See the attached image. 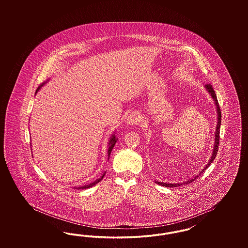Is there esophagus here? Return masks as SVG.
Listing matches in <instances>:
<instances>
[{"mask_svg":"<svg viewBox=\"0 0 248 248\" xmlns=\"http://www.w3.org/2000/svg\"><path fill=\"white\" fill-rule=\"evenodd\" d=\"M140 120V115L139 112L137 111H133L129 114V116L126 119V123L128 125H134L136 124H138Z\"/></svg>","mask_w":248,"mask_h":248,"instance_id":"34e87169","label":"esophagus"}]
</instances>
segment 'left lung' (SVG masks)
Segmentation results:
<instances>
[{"label":"left lung","mask_w":248,"mask_h":248,"mask_svg":"<svg viewBox=\"0 0 248 248\" xmlns=\"http://www.w3.org/2000/svg\"><path fill=\"white\" fill-rule=\"evenodd\" d=\"M204 88L205 90L208 92V94H210L212 96L213 101L215 103V106H216V109H217V127H216V132H215V139H214V146H213L212 154H211V157L210 159L208 160L207 164L205 165V166L199 171V173L190 178L188 179L186 181H183V182H179V183H165V182H160V181H157V180H154L155 183H157L158 185H161V186H165V187H168V188H173V187H178V186H181L182 184H189L190 182H192L195 178L197 177L201 176L204 170L211 165L214 161V159L216 158V155L217 153V150H218V144H219V130H220V124H221V111H220V108L218 105V101H217V94L215 93L214 89H213V86L211 84H206L204 85Z\"/></svg>","instance_id":"8db88e82"}]
</instances>
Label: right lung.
I'll return each instance as SVG.
<instances>
[{"label": "right lung", "mask_w": 248, "mask_h": 248, "mask_svg": "<svg viewBox=\"0 0 248 248\" xmlns=\"http://www.w3.org/2000/svg\"><path fill=\"white\" fill-rule=\"evenodd\" d=\"M47 81H46V82H44L43 83H41L40 84V86L37 88V90H36L35 94L38 93V91L46 84V83H47ZM118 140V139L116 138V136H115V131L112 133V135L110 136V138H109V140H108V159H109V155L111 154V152H112V149H113V147H114V145L116 144V142ZM105 174H106V171L104 172V174L101 176V177H99V178H97L96 180H94L93 182H91V183H89V184H87V185H83V186H78V187H73V188H75V189H89V188H91V187H93L94 185H96L99 181H101V179L104 177L105 176Z\"/></svg>", "instance_id": "1"}]
</instances>
